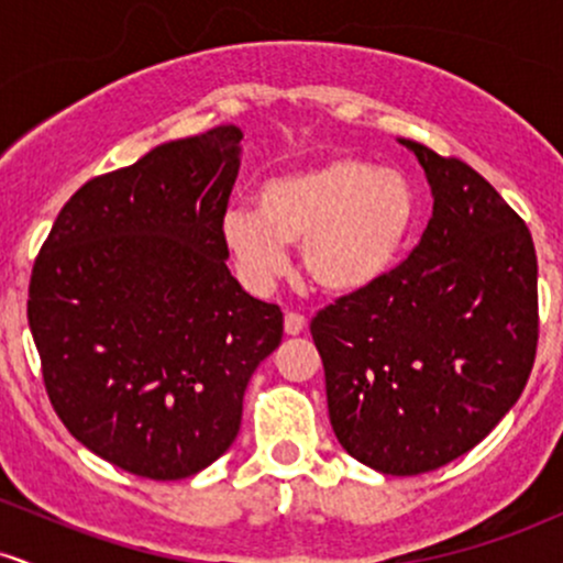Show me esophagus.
<instances>
[{
    "mask_svg": "<svg viewBox=\"0 0 563 563\" xmlns=\"http://www.w3.org/2000/svg\"><path fill=\"white\" fill-rule=\"evenodd\" d=\"M283 325H286L288 335H299L303 328H307V320H303V314H299V312H286V320H283Z\"/></svg>",
    "mask_w": 563,
    "mask_h": 563,
    "instance_id": "34e87169",
    "label": "esophagus"
}]
</instances>
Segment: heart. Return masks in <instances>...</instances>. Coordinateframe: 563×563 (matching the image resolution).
<instances>
[{"mask_svg":"<svg viewBox=\"0 0 563 563\" xmlns=\"http://www.w3.org/2000/svg\"><path fill=\"white\" fill-rule=\"evenodd\" d=\"M260 209L230 206L222 241L243 283L267 290L286 269L288 243H299L303 273L331 294H354L397 264L418 200L405 174L357 156H331L267 179Z\"/></svg>","mask_w":563,"mask_h":563,"instance_id":"heart-1","label":"heart"}]
</instances>
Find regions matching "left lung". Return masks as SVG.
<instances>
[{
    "label": "left lung",
    "mask_w": 563,
    "mask_h": 563,
    "mask_svg": "<svg viewBox=\"0 0 563 563\" xmlns=\"http://www.w3.org/2000/svg\"><path fill=\"white\" fill-rule=\"evenodd\" d=\"M434 211L421 243L309 322L335 439L365 466L416 476L482 442L538 352V256L525 219L479 172L402 140Z\"/></svg>",
    "instance_id": "1"
}]
</instances>
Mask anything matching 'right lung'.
Segmentation results:
<instances>
[{"instance_id":"add662e5","label":"right lung","mask_w":563,"mask_h":563,"mask_svg":"<svg viewBox=\"0 0 563 563\" xmlns=\"http://www.w3.org/2000/svg\"><path fill=\"white\" fill-rule=\"evenodd\" d=\"M241 140L217 126L89 179L31 269L29 325L57 418L145 479H185L228 452L245 386L283 339L280 307L224 262Z\"/></svg>"}]
</instances>
